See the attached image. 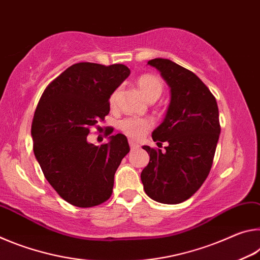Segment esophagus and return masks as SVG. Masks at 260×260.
Listing matches in <instances>:
<instances>
[{"label": "esophagus", "mask_w": 260, "mask_h": 260, "mask_svg": "<svg viewBox=\"0 0 260 260\" xmlns=\"http://www.w3.org/2000/svg\"><path fill=\"white\" fill-rule=\"evenodd\" d=\"M129 147H131L132 150H135V149H139L140 148L139 144L136 143L135 141H132V140H129Z\"/></svg>", "instance_id": "obj_1"}]
</instances>
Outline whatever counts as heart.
<instances>
[{"label": "heart", "mask_w": 260, "mask_h": 260, "mask_svg": "<svg viewBox=\"0 0 260 260\" xmlns=\"http://www.w3.org/2000/svg\"><path fill=\"white\" fill-rule=\"evenodd\" d=\"M136 86H138L141 95L148 102L156 101L161 95L162 91L161 80L159 78L151 76V74H143V76H141L138 79V81H136ZM118 95H119V90H114L111 96H110L109 102L111 107L116 105ZM151 121L149 119H144V118H126L119 125L122 133H125L127 136L133 139L142 138L151 128Z\"/></svg>", "instance_id": "obj_1"}]
</instances>
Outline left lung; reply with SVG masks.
Listing matches in <instances>:
<instances>
[{"label":"left lung","mask_w":260,"mask_h":260,"mask_svg":"<svg viewBox=\"0 0 260 260\" xmlns=\"http://www.w3.org/2000/svg\"><path fill=\"white\" fill-rule=\"evenodd\" d=\"M148 65L157 69L170 87V103L152 140L167 142L165 150L142 148L150 155L141 173L144 191L164 204L182 203L199 190L212 166L220 135L214 96L189 70L165 58Z\"/></svg>","instance_id":"1"}]
</instances>
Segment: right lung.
<instances>
[{
    "label": "right lung",
    "instance_id": "right-lung-1",
    "mask_svg": "<svg viewBox=\"0 0 260 260\" xmlns=\"http://www.w3.org/2000/svg\"><path fill=\"white\" fill-rule=\"evenodd\" d=\"M129 74L122 64H74L46 88L35 110V158L51 187L78 208L110 199L114 173L129 151L124 134L109 136L102 146L87 140L90 127L109 113L110 96Z\"/></svg>",
    "mask_w": 260,
    "mask_h": 260
}]
</instances>
